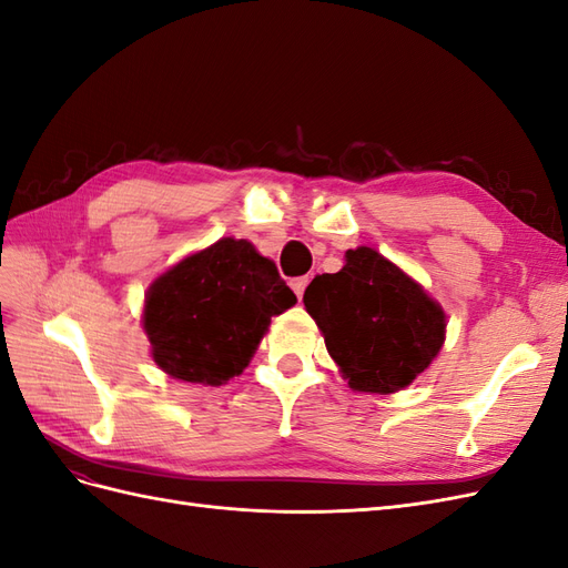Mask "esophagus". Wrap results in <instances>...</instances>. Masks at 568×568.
I'll list each match as a JSON object with an SVG mask.
<instances>
[{"mask_svg": "<svg viewBox=\"0 0 568 568\" xmlns=\"http://www.w3.org/2000/svg\"><path fill=\"white\" fill-rule=\"evenodd\" d=\"M307 282H311V277H296V280H291V288H294V294L298 296V301H301L303 294H305Z\"/></svg>", "mask_w": 568, "mask_h": 568, "instance_id": "34e87169", "label": "esophagus"}]
</instances>
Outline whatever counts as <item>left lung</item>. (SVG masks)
I'll use <instances>...</instances> for the list:
<instances>
[{
  "label": "left lung",
  "mask_w": 568,
  "mask_h": 568,
  "mask_svg": "<svg viewBox=\"0 0 568 568\" xmlns=\"http://www.w3.org/2000/svg\"><path fill=\"white\" fill-rule=\"evenodd\" d=\"M303 303L341 376L359 393L407 388L445 343L440 303L369 246L346 251L336 274H317Z\"/></svg>",
  "instance_id": "obj_1"
}]
</instances>
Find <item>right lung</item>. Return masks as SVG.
Segmentation results:
<instances>
[{
  "label": "right lung",
  "mask_w": 568,
  "mask_h": 568,
  "mask_svg": "<svg viewBox=\"0 0 568 568\" xmlns=\"http://www.w3.org/2000/svg\"><path fill=\"white\" fill-rule=\"evenodd\" d=\"M294 303L270 257L246 239L222 236L151 282L142 326L168 376L222 386L248 367L272 317Z\"/></svg>",
  "instance_id": "add662e5"
}]
</instances>
